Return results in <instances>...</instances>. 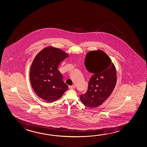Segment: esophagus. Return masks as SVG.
<instances>
[{
    "label": "esophagus",
    "instance_id": "esophagus-1",
    "mask_svg": "<svg viewBox=\"0 0 147 147\" xmlns=\"http://www.w3.org/2000/svg\"><path fill=\"white\" fill-rule=\"evenodd\" d=\"M69 88L70 89H74L75 88V86L74 85H73L72 86H69Z\"/></svg>",
    "mask_w": 147,
    "mask_h": 147
}]
</instances>
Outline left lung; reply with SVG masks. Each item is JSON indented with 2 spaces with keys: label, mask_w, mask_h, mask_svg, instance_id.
I'll return each instance as SVG.
<instances>
[{
  "label": "left lung",
  "mask_w": 147,
  "mask_h": 147,
  "mask_svg": "<svg viewBox=\"0 0 147 147\" xmlns=\"http://www.w3.org/2000/svg\"><path fill=\"white\" fill-rule=\"evenodd\" d=\"M85 65L93 75L89 81L87 91L80 96L81 101L87 107H98L110 96L116 86V67L110 57L100 50L89 52Z\"/></svg>",
  "instance_id": "8db88e82"
}]
</instances>
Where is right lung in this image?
Returning <instances> with one entry per match:
<instances>
[{"instance_id": "1", "label": "right lung", "mask_w": 147, "mask_h": 147, "mask_svg": "<svg viewBox=\"0 0 147 147\" xmlns=\"http://www.w3.org/2000/svg\"><path fill=\"white\" fill-rule=\"evenodd\" d=\"M68 56L63 51L50 46L40 51L33 59L29 74L31 84L37 96L44 100L53 102L68 89L57 68Z\"/></svg>"}]
</instances>
